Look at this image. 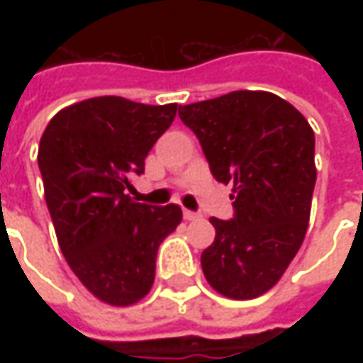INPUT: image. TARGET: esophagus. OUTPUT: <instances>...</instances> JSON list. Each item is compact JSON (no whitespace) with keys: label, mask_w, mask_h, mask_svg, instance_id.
I'll return each mask as SVG.
<instances>
[{"label":"esophagus","mask_w":363,"mask_h":363,"mask_svg":"<svg viewBox=\"0 0 363 363\" xmlns=\"http://www.w3.org/2000/svg\"><path fill=\"white\" fill-rule=\"evenodd\" d=\"M184 218H186V220H198L200 214H198V212H191V210H184Z\"/></svg>","instance_id":"34e87169"}]
</instances>
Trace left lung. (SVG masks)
<instances>
[{
	"mask_svg": "<svg viewBox=\"0 0 363 363\" xmlns=\"http://www.w3.org/2000/svg\"><path fill=\"white\" fill-rule=\"evenodd\" d=\"M210 172L234 186V216L210 218L216 238L202 252L208 283L230 299L277 285L303 244L313 198L315 135L291 103L264 91H234L179 106Z\"/></svg>",
	"mask_w": 363,
	"mask_h": 363,
	"instance_id": "1",
	"label": "left lung"
}]
</instances>
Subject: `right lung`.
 I'll use <instances>...</instances> for the list:
<instances>
[{
  "mask_svg": "<svg viewBox=\"0 0 363 363\" xmlns=\"http://www.w3.org/2000/svg\"><path fill=\"white\" fill-rule=\"evenodd\" d=\"M175 113V103L96 96L56 113L40 139L38 165L60 250L80 283L108 305L145 297L157 248L182 222L179 206H147L127 194Z\"/></svg>",
  "mask_w": 363,
  "mask_h": 363,
  "instance_id": "right-lung-1",
  "label": "right lung"
}]
</instances>
